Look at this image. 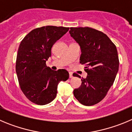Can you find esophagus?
<instances>
[{"label":"esophagus","mask_w":132,"mask_h":132,"mask_svg":"<svg viewBox=\"0 0 132 132\" xmlns=\"http://www.w3.org/2000/svg\"><path fill=\"white\" fill-rule=\"evenodd\" d=\"M69 78H73V76H72V72H69Z\"/></svg>","instance_id":"34e87169"}]
</instances>
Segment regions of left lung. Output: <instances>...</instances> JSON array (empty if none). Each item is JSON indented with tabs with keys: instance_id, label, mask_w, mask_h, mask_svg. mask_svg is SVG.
<instances>
[{
	"instance_id": "left-lung-1",
	"label": "left lung",
	"mask_w": 132,
	"mask_h": 132,
	"mask_svg": "<svg viewBox=\"0 0 132 132\" xmlns=\"http://www.w3.org/2000/svg\"><path fill=\"white\" fill-rule=\"evenodd\" d=\"M69 33L81 49L80 63L85 65L86 78L73 91L84 105L98 103L106 96L118 71L117 47L105 34L90 27H71ZM77 77L80 78L78 75Z\"/></svg>"
}]
</instances>
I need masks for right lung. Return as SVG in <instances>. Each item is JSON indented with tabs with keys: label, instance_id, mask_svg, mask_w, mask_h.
Returning a JSON list of instances; mask_svg holds the SVG:
<instances>
[{
	"label": "right lung",
	"instance_id": "right-lung-1",
	"mask_svg": "<svg viewBox=\"0 0 132 132\" xmlns=\"http://www.w3.org/2000/svg\"><path fill=\"white\" fill-rule=\"evenodd\" d=\"M69 27L46 26L32 30L19 44L15 71L21 91L34 103L44 105L55 99L58 84L69 77L65 69L53 71L46 61L52 46Z\"/></svg>",
	"mask_w": 132,
	"mask_h": 132
}]
</instances>
